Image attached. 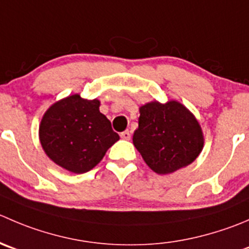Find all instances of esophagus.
I'll list each match as a JSON object with an SVG mask.
<instances>
[{
  "mask_svg": "<svg viewBox=\"0 0 249 249\" xmlns=\"http://www.w3.org/2000/svg\"><path fill=\"white\" fill-rule=\"evenodd\" d=\"M120 137H122L123 140H130L131 139V132H130L129 130H125L124 132H122V134H120Z\"/></svg>",
  "mask_w": 249,
  "mask_h": 249,
  "instance_id": "esophagus-1",
  "label": "esophagus"
}]
</instances>
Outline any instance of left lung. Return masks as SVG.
<instances>
[{
    "label": "left lung",
    "instance_id": "left-lung-1",
    "mask_svg": "<svg viewBox=\"0 0 249 249\" xmlns=\"http://www.w3.org/2000/svg\"><path fill=\"white\" fill-rule=\"evenodd\" d=\"M132 142L154 173L166 175L196 160L204 136L198 120L182 103L152 101L140 107Z\"/></svg>",
    "mask_w": 249,
    "mask_h": 249
}]
</instances>
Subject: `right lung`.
I'll list each match as a JSON object with an SVG mask.
<instances>
[{"label": "right lung", "mask_w": 249, "mask_h": 249, "mask_svg": "<svg viewBox=\"0 0 249 249\" xmlns=\"http://www.w3.org/2000/svg\"><path fill=\"white\" fill-rule=\"evenodd\" d=\"M101 102L79 93L53 103L38 126L46 156L66 170L84 174L95 168L119 140L110 122L100 112Z\"/></svg>", "instance_id": "add662e5"}]
</instances>
